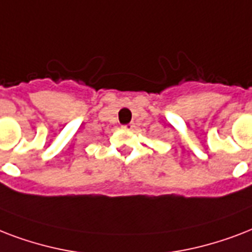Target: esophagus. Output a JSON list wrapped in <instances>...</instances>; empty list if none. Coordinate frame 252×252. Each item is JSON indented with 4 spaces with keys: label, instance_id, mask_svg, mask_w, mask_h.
I'll return each mask as SVG.
<instances>
[{
    "label": "esophagus",
    "instance_id": "1",
    "mask_svg": "<svg viewBox=\"0 0 252 252\" xmlns=\"http://www.w3.org/2000/svg\"><path fill=\"white\" fill-rule=\"evenodd\" d=\"M122 127H124L125 130H132L135 126H134V124H127V125H124Z\"/></svg>",
    "mask_w": 252,
    "mask_h": 252
}]
</instances>
